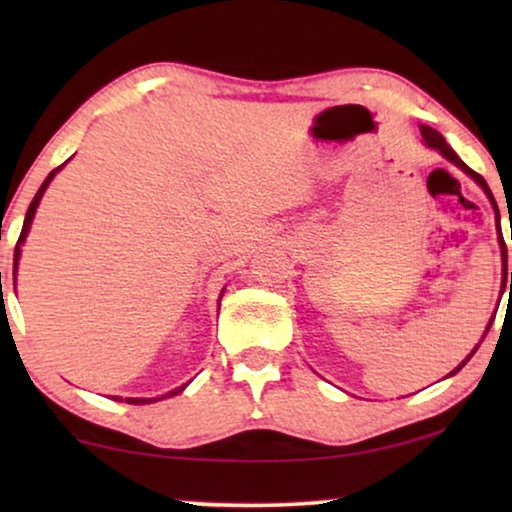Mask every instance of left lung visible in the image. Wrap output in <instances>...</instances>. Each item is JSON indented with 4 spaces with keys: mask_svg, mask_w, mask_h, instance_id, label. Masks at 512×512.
I'll list each match as a JSON object with an SVG mask.
<instances>
[{
    "mask_svg": "<svg viewBox=\"0 0 512 512\" xmlns=\"http://www.w3.org/2000/svg\"><path fill=\"white\" fill-rule=\"evenodd\" d=\"M419 130H422L424 144H426V146H429V149H436V151H440V156H443V158H447V160H450V163H454V165H457V167H459V170H464V172L468 174V177H471V179L475 181V184H478V186L482 188V191H485V193H487V198H489V202H492V207H494V214H496V226H499V223H501V214H499V207H496V200H494V195H492V191H489L487 181H485V179H482L478 172H473V170H471V167H468V165L464 163V160H461V158L457 156V153H454V151L450 149V146H447V142H445V137H443V135H440V132H438V130H433V128H429V125H422V128H419ZM499 233H501V230H499ZM499 244H501V258H503V284H506V277H508V249H506V242H503V237H499ZM510 284H512V272H510ZM492 321H494V319H489V324H487V328H485V335L489 333V328H492ZM485 335H482V340H485ZM482 340H480V342H482ZM478 347H480V345H475V349H473V352H471V354H468V356H466V359H464V361H461V363H459V366H457V368H454V370H452V373H450V375H447V377L457 375V373H459V370L466 366V363H468V359H471V356H473L475 352H478Z\"/></svg>",
    "mask_w": 512,
    "mask_h": 512,
    "instance_id": "left-lung-1",
    "label": "left lung"
}]
</instances>
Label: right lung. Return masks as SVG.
<instances>
[{
  "label": "right lung",
  "instance_id": "add662e5",
  "mask_svg": "<svg viewBox=\"0 0 512 512\" xmlns=\"http://www.w3.org/2000/svg\"><path fill=\"white\" fill-rule=\"evenodd\" d=\"M62 167L65 165H60V167H55V170L48 174L46 177V181L44 184H41V188L37 191V195H34V200L30 202V209H27V214H25V223H23V230H20V237H18V244H16V254H13V270H18V261H20V247H23V242H25V237H27V233H30V226H32V219H34V212H37V207H39V202H41V198H44V191L48 188V184H51L53 181V177L55 174H58ZM226 291V289H223ZM223 291H221V296H223ZM219 303H221V298H219ZM186 387V384H184ZM184 387H179V389H174V391H170V394H165V396H177L179 391H184ZM165 396H158V398H125V403H132V405H144V403H156V401H160V398H165ZM116 401H123L121 396H114Z\"/></svg>",
  "mask_w": 512,
  "mask_h": 512
}]
</instances>
